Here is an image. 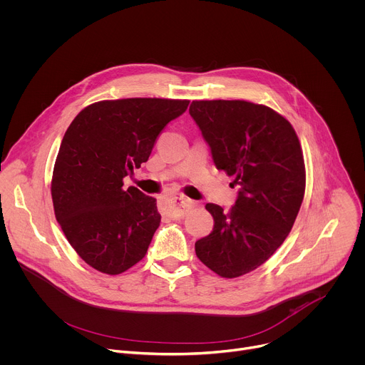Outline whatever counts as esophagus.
I'll use <instances>...</instances> for the list:
<instances>
[{
  "mask_svg": "<svg viewBox=\"0 0 365 365\" xmlns=\"http://www.w3.org/2000/svg\"><path fill=\"white\" fill-rule=\"evenodd\" d=\"M193 206V200L186 197L185 195H172L169 196V212L173 217H182L187 209Z\"/></svg>",
  "mask_w": 365,
  "mask_h": 365,
  "instance_id": "34e87169",
  "label": "esophagus"
}]
</instances>
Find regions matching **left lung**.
I'll return each instance as SVG.
<instances>
[{"instance_id":"8db88e82","label":"left lung","mask_w":365,"mask_h":365,"mask_svg":"<svg viewBox=\"0 0 365 365\" xmlns=\"http://www.w3.org/2000/svg\"><path fill=\"white\" fill-rule=\"evenodd\" d=\"M189 113L216 168L240 186L229 212L206 205L215 226L195 252L220 277H240L269 260L296 222L306 190L303 149L292 123L266 105L193 101Z\"/></svg>"}]
</instances>
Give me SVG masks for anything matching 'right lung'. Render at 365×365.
I'll return each mask as SVG.
<instances>
[{
  "label": "right lung",
  "instance_id": "add662e5",
  "mask_svg": "<svg viewBox=\"0 0 365 365\" xmlns=\"http://www.w3.org/2000/svg\"><path fill=\"white\" fill-rule=\"evenodd\" d=\"M187 99L126 98L83 108L66 129L53 165L55 217L78 256L115 276L140 262L160 225L156 199L123 178L140 168Z\"/></svg>",
  "mask_w": 365,
  "mask_h": 365
}]
</instances>
